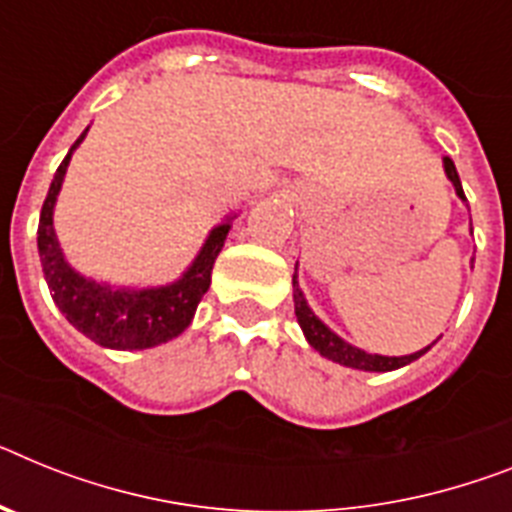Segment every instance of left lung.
<instances>
[{"instance_id": "obj_1", "label": "left lung", "mask_w": 512, "mask_h": 512, "mask_svg": "<svg viewBox=\"0 0 512 512\" xmlns=\"http://www.w3.org/2000/svg\"><path fill=\"white\" fill-rule=\"evenodd\" d=\"M442 169H445V176H448L450 184L455 187V195L461 197L463 203H466V195H463V187H461V179H458V171H455V163L450 161V158H442ZM471 263H474V260H471ZM296 270H299V263L294 265V278H291V283H294L296 320H299V328H302L309 346H312L320 356L330 359V362L343 364V367H351V369H362V372H393V369H401L406 367V364L416 362L419 356H424L429 349H432V343H429L427 349L414 351V354L382 356V354H369V351L359 349V346H354V343L343 341L338 333H333V330H330L328 325H325L315 312H312L307 296H304V291L299 289V273H296Z\"/></svg>"}]
</instances>
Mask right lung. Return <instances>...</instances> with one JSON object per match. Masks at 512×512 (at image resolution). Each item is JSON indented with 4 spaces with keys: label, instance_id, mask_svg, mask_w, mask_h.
Instances as JSON below:
<instances>
[{
    "label": "right lung",
    "instance_id": "1",
    "mask_svg": "<svg viewBox=\"0 0 512 512\" xmlns=\"http://www.w3.org/2000/svg\"><path fill=\"white\" fill-rule=\"evenodd\" d=\"M85 135L88 130L77 137L70 153L64 156L41 208L38 255L44 265V278L59 312L67 317L72 328L80 330L90 341H96L103 349L117 351L153 349L182 336L184 330L190 328L197 304L210 289V273H213L216 257L229 236L236 213L210 229L195 260L184 268L176 281L163 283V286H111L106 281L83 276L64 257L62 244L54 231V208H57V197L62 192L72 153L80 148Z\"/></svg>",
    "mask_w": 512,
    "mask_h": 512
}]
</instances>
